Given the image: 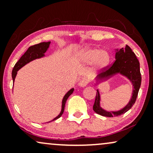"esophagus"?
I'll return each instance as SVG.
<instances>
[{"instance_id": "1", "label": "esophagus", "mask_w": 153, "mask_h": 153, "mask_svg": "<svg viewBox=\"0 0 153 153\" xmlns=\"http://www.w3.org/2000/svg\"><path fill=\"white\" fill-rule=\"evenodd\" d=\"M88 84V80L86 79H83L80 80V82H79V86L81 87H84L87 85Z\"/></svg>"}]
</instances>
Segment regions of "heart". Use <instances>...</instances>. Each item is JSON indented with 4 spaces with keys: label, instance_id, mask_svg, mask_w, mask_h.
I'll use <instances>...</instances> for the list:
<instances>
[{
    "label": "heart",
    "instance_id": "b5f03b06",
    "mask_svg": "<svg viewBox=\"0 0 153 153\" xmlns=\"http://www.w3.org/2000/svg\"><path fill=\"white\" fill-rule=\"evenodd\" d=\"M77 57L83 63H94L97 69L105 67L110 62V55L105 50H99L97 48H85L79 52Z\"/></svg>",
    "mask_w": 153,
    "mask_h": 153
}]
</instances>
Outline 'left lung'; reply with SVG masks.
I'll return each mask as SVG.
<instances>
[{"mask_svg":"<svg viewBox=\"0 0 153 153\" xmlns=\"http://www.w3.org/2000/svg\"><path fill=\"white\" fill-rule=\"evenodd\" d=\"M102 71H103L96 77L97 84L101 82L109 79L114 75L120 74L123 76L127 77L132 83V87H132L133 88L132 95L130 102L124 108L119 111H115V112L114 111L108 112L100 107L101 99H100V91L97 89L94 104L93 105V109L98 114L104 117H108L119 116L125 114L134 105L141 85L142 78L140 69V62L137 56L132 51L130 46L127 45H126L125 48H122L120 49L117 48L114 62L112 64V66L104 68Z\"/></svg>","mask_w":153,"mask_h":153,"instance_id":"1","label":"left lung"}]
</instances>
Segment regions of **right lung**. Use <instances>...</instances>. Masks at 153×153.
<instances>
[{"label": "right lung", "mask_w": 153, "mask_h": 153, "mask_svg": "<svg viewBox=\"0 0 153 153\" xmlns=\"http://www.w3.org/2000/svg\"><path fill=\"white\" fill-rule=\"evenodd\" d=\"M51 44L50 41H48V42H41L40 44H38L36 45H33V46H30L29 48H28V50L25 52V53L23 54L22 56L20 58V59L16 62V64L14 66L13 69L12 71V78H13V82L14 83V81H15V78L16 76V74H17L18 71L22 68L23 66H25L26 64L29 63L31 61L35 60L36 59H40L41 57L44 56L46 53V51H47L48 47H49V45ZM74 89L72 88L70 90L68 91L66 94L64 95V98L62 100V110H61V112L59 113V114L57 117H56L53 120H51L50 122L53 121V120H57L58 118L60 117L62 115L63 113H64V107H65V104L66 100L73 93ZM50 122H48V123H50Z\"/></svg>", "instance_id": "obj_1"}]
</instances>
